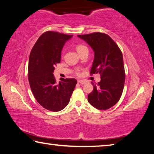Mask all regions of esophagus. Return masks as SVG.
I'll return each mask as SVG.
<instances>
[{"instance_id": "obj_1", "label": "esophagus", "mask_w": 154, "mask_h": 154, "mask_svg": "<svg viewBox=\"0 0 154 154\" xmlns=\"http://www.w3.org/2000/svg\"><path fill=\"white\" fill-rule=\"evenodd\" d=\"M77 82L80 83V84H85V83H86V82H85V81H84V80H78Z\"/></svg>"}]
</instances>
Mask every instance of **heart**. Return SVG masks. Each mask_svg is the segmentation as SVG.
I'll list each match as a JSON object with an SVG mask.
<instances>
[{
    "mask_svg": "<svg viewBox=\"0 0 154 154\" xmlns=\"http://www.w3.org/2000/svg\"><path fill=\"white\" fill-rule=\"evenodd\" d=\"M76 49L78 53L80 54L81 52H82L83 51L85 50V49H88V48L87 47L83 45V44H77L76 45Z\"/></svg>",
    "mask_w": 154,
    "mask_h": 154,
    "instance_id": "b5f03b06",
    "label": "heart"
}]
</instances>
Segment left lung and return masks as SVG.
<instances>
[{
	"instance_id": "obj_1",
	"label": "left lung",
	"mask_w": 154,
	"mask_h": 154,
	"mask_svg": "<svg viewBox=\"0 0 154 154\" xmlns=\"http://www.w3.org/2000/svg\"><path fill=\"white\" fill-rule=\"evenodd\" d=\"M92 47L94 60L90 75L100 74L97 85L88 94V100L95 108L106 110L118 102L123 92L125 78L123 56L116 43L106 34L93 32L78 35Z\"/></svg>"
}]
</instances>
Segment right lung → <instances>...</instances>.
Instances as JSON below:
<instances>
[{"label":"right lung","instance_id":"1","mask_svg":"<svg viewBox=\"0 0 154 154\" xmlns=\"http://www.w3.org/2000/svg\"><path fill=\"white\" fill-rule=\"evenodd\" d=\"M72 35L47 31L41 35L30 51L28 78L34 96L43 108L61 111L69 104L77 84L75 79H60L58 83L53 74L60 62L61 51Z\"/></svg>","mask_w":154,"mask_h":154}]
</instances>
